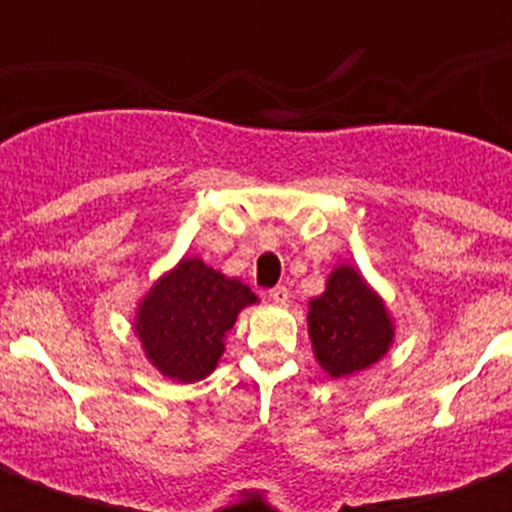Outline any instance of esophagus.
Segmentation results:
<instances>
[{
	"label": "esophagus",
	"instance_id": "34e87169",
	"mask_svg": "<svg viewBox=\"0 0 512 512\" xmlns=\"http://www.w3.org/2000/svg\"><path fill=\"white\" fill-rule=\"evenodd\" d=\"M268 297H271L276 305H287L289 303V289L284 287V284H279V287H273L271 292H268Z\"/></svg>",
	"mask_w": 512,
	"mask_h": 512
}]
</instances>
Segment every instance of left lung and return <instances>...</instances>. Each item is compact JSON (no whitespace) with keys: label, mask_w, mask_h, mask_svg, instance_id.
<instances>
[{"label":"left lung","mask_w":512,"mask_h":512,"mask_svg":"<svg viewBox=\"0 0 512 512\" xmlns=\"http://www.w3.org/2000/svg\"><path fill=\"white\" fill-rule=\"evenodd\" d=\"M313 353L329 377L361 372L388 353L393 324L385 305L350 265L332 271L324 295L308 311Z\"/></svg>","instance_id":"obj_1"}]
</instances>
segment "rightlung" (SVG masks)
Instances as JSON below:
<instances>
[{"mask_svg":"<svg viewBox=\"0 0 512 512\" xmlns=\"http://www.w3.org/2000/svg\"><path fill=\"white\" fill-rule=\"evenodd\" d=\"M252 303L257 297L247 284L228 279L199 257H185L143 297L135 332L159 372L196 382L215 369L225 332Z\"/></svg>","mask_w":512,"mask_h":512,"instance_id":"obj_1","label":"right lung"}]
</instances>
